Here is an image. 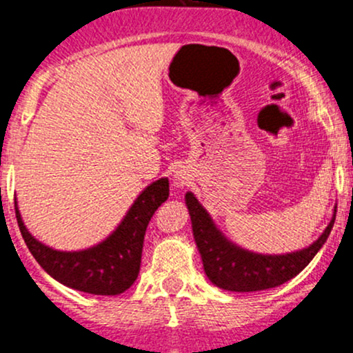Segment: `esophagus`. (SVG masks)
<instances>
[{
  "mask_svg": "<svg viewBox=\"0 0 353 353\" xmlns=\"http://www.w3.org/2000/svg\"><path fill=\"white\" fill-rule=\"evenodd\" d=\"M176 183H177V184H181V186H183V184H184L183 177H179V176H177V177H176Z\"/></svg>",
  "mask_w": 353,
  "mask_h": 353,
  "instance_id": "esophagus-1",
  "label": "esophagus"
}]
</instances>
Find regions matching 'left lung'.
<instances>
[{"mask_svg": "<svg viewBox=\"0 0 353 353\" xmlns=\"http://www.w3.org/2000/svg\"><path fill=\"white\" fill-rule=\"evenodd\" d=\"M184 198L206 276L213 285L230 292L266 290L294 279L326 243L336 216L334 210L325 232L301 251L287 254H259L227 239L191 191H188Z\"/></svg>", "mask_w": 353, "mask_h": 353, "instance_id": "8db88e82", "label": "left lung"}]
</instances>
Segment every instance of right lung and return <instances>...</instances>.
Instances as JSON below:
<instances>
[{"mask_svg": "<svg viewBox=\"0 0 353 353\" xmlns=\"http://www.w3.org/2000/svg\"><path fill=\"white\" fill-rule=\"evenodd\" d=\"M167 198L169 179L162 177L138 194L112 234L80 251H58L42 244L25 227L17 201L15 213L28 251L52 279L87 294L119 295L138 279L148 222Z\"/></svg>", "mask_w": 353, "mask_h": 353, "instance_id": "right-lung-1", "label": "right lung"}]
</instances>
